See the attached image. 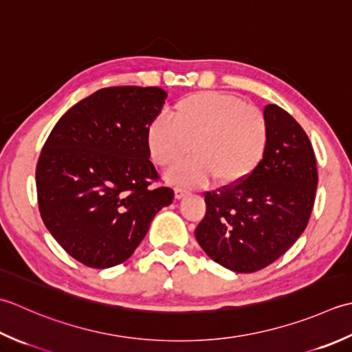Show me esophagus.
Instances as JSON below:
<instances>
[{"instance_id":"esophagus-1","label":"esophagus","mask_w":352,"mask_h":352,"mask_svg":"<svg viewBox=\"0 0 352 352\" xmlns=\"http://www.w3.org/2000/svg\"><path fill=\"white\" fill-rule=\"evenodd\" d=\"M188 190L186 188H184V186H176L175 188V196H176V199H182V197H185L186 195H188Z\"/></svg>"}]
</instances>
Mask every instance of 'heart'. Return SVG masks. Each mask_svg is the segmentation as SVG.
<instances>
[{
	"label": "heart",
	"mask_w": 352,
	"mask_h": 352,
	"mask_svg": "<svg viewBox=\"0 0 352 352\" xmlns=\"http://www.w3.org/2000/svg\"><path fill=\"white\" fill-rule=\"evenodd\" d=\"M171 121L157 117L146 131V146L173 182L205 185L212 177L221 186L246 181L260 167L269 146V123L260 107L217 91H200L170 107ZM192 146H190L189 144Z\"/></svg>",
	"instance_id": "1"
}]
</instances>
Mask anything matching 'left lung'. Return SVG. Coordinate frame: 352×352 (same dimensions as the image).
Returning <instances> with one entry per match:
<instances>
[{
  "label": "left lung",
  "mask_w": 352,
  "mask_h": 352,
  "mask_svg": "<svg viewBox=\"0 0 352 352\" xmlns=\"http://www.w3.org/2000/svg\"><path fill=\"white\" fill-rule=\"evenodd\" d=\"M266 156L252 176L205 192L206 214L196 228L205 254L236 274L261 270L305 231L318 188L316 156L304 129L276 104L264 107Z\"/></svg>",
  "instance_id": "obj_1"
}]
</instances>
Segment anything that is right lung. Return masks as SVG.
<instances>
[{
	"label": "right lung",
	"instance_id": "right-lung-1",
	"mask_svg": "<svg viewBox=\"0 0 352 352\" xmlns=\"http://www.w3.org/2000/svg\"><path fill=\"white\" fill-rule=\"evenodd\" d=\"M167 92L112 86L57 121L36 166L41 217L56 241L88 267L124 263L157 211L173 202L150 162L146 131Z\"/></svg>",
	"mask_w": 352,
	"mask_h": 352
}]
</instances>
